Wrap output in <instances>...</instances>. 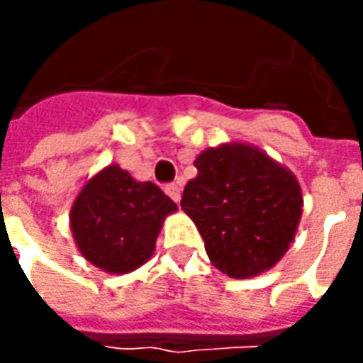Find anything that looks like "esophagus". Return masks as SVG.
<instances>
[{
  "label": "esophagus",
  "mask_w": 363,
  "mask_h": 363,
  "mask_svg": "<svg viewBox=\"0 0 363 363\" xmlns=\"http://www.w3.org/2000/svg\"><path fill=\"white\" fill-rule=\"evenodd\" d=\"M165 192L169 194V196L173 198L177 204L181 202V186H179V184H167Z\"/></svg>",
  "instance_id": "esophagus-1"
}]
</instances>
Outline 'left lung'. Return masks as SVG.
Segmentation results:
<instances>
[{"label": "left lung", "mask_w": 363, "mask_h": 363, "mask_svg": "<svg viewBox=\"0 0 363 363\" xmlns=\"http://www.w3.org/2000/svg\"><path fill=\"white\" fill-rule=\"evenodd\" d=\"M194 167L181 208L196 223L213 267L237 280L276 267L303 213L296 174L247 142L208 147Z\"/></svg>", "instance_id": "obj_1"}]
</instances>
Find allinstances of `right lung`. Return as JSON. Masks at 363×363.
Listing matches in <instances>:
<instances>
[{"mask_svg":"<svg viewBox=\"0 0 363 363\" xmlns=\"http://www.w3.org/2000/svg\"><path fill=\"white\" fill-rule=\"evenodd\" d=\"M179 210L157 184L111 163L85 182L69 208L75 247L106 274L134 272L153 257L167 216Z\"/></svg>","mask_w":363,"mask_h":363,"instance_id":"right-lung-1","label":"right lung"}]
</instances>
